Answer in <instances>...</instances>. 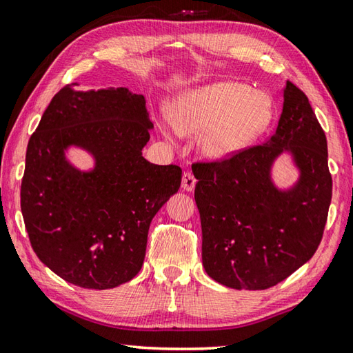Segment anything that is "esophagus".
I'll return each instance as SVG.
<instances>
[{"label": "esophagus", "mask_w": 353, "mask_h": 353, "mask_svg": "<svg viewBox=\"0 0 353 353\" xmlns=\"http://www.w3.org/2000/svg\"><path fill=\"white\" fill-rule=\"evenodd\" d=\"M195 184H196V178L194 176V174H192V172H184L183 189L188 190V192H192L195 189Z\"/></svg>", "instance_id": "obj_1"}]
</instances>
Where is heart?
<instances>
[{"label":"heart","mask_w":353,"mask_h":353,"mask_svg":"<svg viewBox=\"0 0 353 353\" xmlns=\"http://www.w3.org/2000/svg\"><path fill=\"white\" fill-rule=\"evenodd\" d=\"M272 99L235 81H218L190 89L172 104V124L164 135L198 134V149L212 161L229 159L250 148L270 125Z\"/></svg>","instance_id":"b5f03b06"}]
</instances>
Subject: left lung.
<instances>
[{"label": "left lung", "instance_id": "obj_1", "mask_svg": "<svg viewBox=\"0 0 353 353\" xmlns=\"http://www.w3.org/2000/svg\"><path fill=\"white\" fill-rule=\"evenodd\" d=\"M283 98L275 134L264 144L195 164L203 265L225 288L269 289L307 263L321 243L332 199L327 139L303 90L288 81ZM284 153L299 178L283 190L271 170Z\"/></svg>", "mask_w": 353, "mask_h": 353}]
</instances>
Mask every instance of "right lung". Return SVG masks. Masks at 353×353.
<instances>
[{"label": "right lung", "instance_id": "right-lung-1", "mask_svg": "<svg viewBox=\"0 0 353 353\" xmlns=\"http://www.w3.org/2000/svg\"><path fill=\"white\" fill-rule=\"evenodd\" d=\"M75 85L52 98L29 139L21 212L33 252L52 272L84 289H114L141 270L150 221L178 192L181 169L143 157L154 128L144 95ZM69 148L94 165L78 170Z\"/></svg>", "mask_w": 353, "mask_h": 353}]
</instances>
